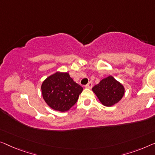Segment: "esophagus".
Listing matches in <instances>:
<instances>
[{"instance_id":"1","label":"esophagus","mask_w":155,"mask_h":155,"mask_svg":"<svg viewBox=\"0 0 155 155\" xmlns=\"http://www.w3.org/2000/svg\"><path fill=\"white\" fill-rule=\"evenodd\" d=\"M85 87H86V88L91 89V88H92V82H89L88 84H87L86 85H85Z\"/></svg>"}]
</instances>
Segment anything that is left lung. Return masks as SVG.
<instances>
[{
    "instance_id": "8db88e82",
    "label": "left lung",
    "mask_w": 155,
    "mask_h": 155,
    "mask_svg": "<svg viewBox=\"0 0 155 155\" xmlns=\"http://www.w3.org/2000/svg\"><path fill=\"white\" fill-rule=\"evenodd\" d=\"M92 91L105 107H111L120 101L124 94V87L112 76L103 78L92 87Z\"/></svg>"
}]
</instances>
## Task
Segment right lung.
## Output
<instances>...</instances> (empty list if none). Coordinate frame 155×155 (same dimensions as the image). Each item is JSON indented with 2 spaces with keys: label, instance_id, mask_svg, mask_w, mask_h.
<instances>
[{
  "label": "right lung",
  "instance_id": "add662e5",
  "mask_svg": "<svg viewBox=\"0 0 155 155\" xmlns=\"http://www.w3.org/2000/svg\"><path fill=\"white\" fill-rule=\"evenodd\" d=\"M44 100L52 109L68 111L77 102L83 87L68 72L57 71L44 81L41 86Z\"/></svg>",
  "mask_w": 155,
  "mask_h": 155
}]
</instances>
